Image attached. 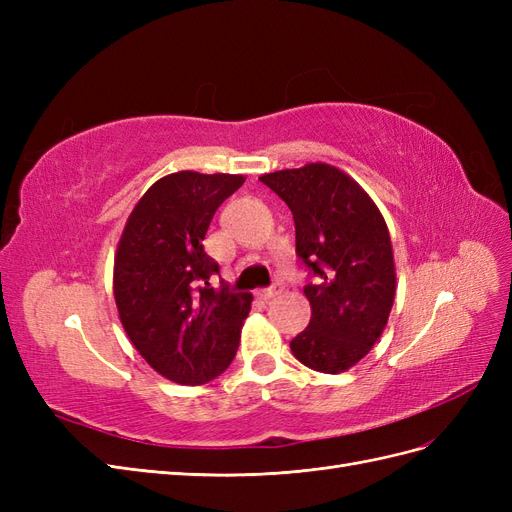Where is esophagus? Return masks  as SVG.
Listing matches in <instances>:
<instances>
[{
  "label": "esophagus",
  "instance_id": "34e87169",
  "mask_svg": "<svg viewBox=\"0 0 512 512\" xmlns=\"http://www.w3.org/2000/svg\"><path fill=\"white\" fill-rule=\"evenodd\" d=\"M282 292H284V286H282L280 282H275L271 288H267V290H260V292H258V297H262V299H275V297H280Z\"/></svg>",
  "mask_w": 512,
  "mask_h": 512
}]
</instances>
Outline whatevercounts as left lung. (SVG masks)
<instances>
[{
  "instance_id": "1",
  "label": "left lung",
  "mask_w": 512,
  "mask_h": 512,
  "mask_svg": "<svg viewBox=\"0 0 512 512\" xmlns=\"http://www.w3.org/2000/svg\"><path fill=\"white\" fill-rule=\"evenodd\" d=\"M260 181L292 211L297 256L318 277L303 288L312 318L290 350L309 369L342 374L389 322L397 280L389 228L361 185L331 164L277 170Z\"/></svg>"
}]
</instances>
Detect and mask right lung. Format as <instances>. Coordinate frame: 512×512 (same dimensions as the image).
<instances>
[{
    "label": "right lung",
    "instance_id": "1",
    "mask_svg": "<svg viewBox=\"0 0 512 512\" xmlns=\"http://www.w3.org/2000/svg\"><path fill=\"white\" fill-rule=\"evenodd\" d=\"M243 175L194 170L158 179L132 209L115 254L113 292L130 342L160 376L205 384L239 348L252 294L213 288L220 273L203 241Z\"/></svg>",
    "mask_w": 512,
    "mask_h": 512
}]
</instances>
